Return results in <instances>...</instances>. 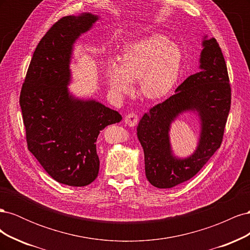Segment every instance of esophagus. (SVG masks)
Instances as JSON below:
<instances>
[{
    "instance_id": "esophagus-1",
    "label": "esophagus",
    "mask_w": 250,
    "mask_h": 250,
    "mask_svg": "<svg viewBox=\"0 0 250 250\" xmlns=\"http://www.w3.org/2000/svg\"><path fill=\"white\" fill-rule=\"evenodd\" d=\"M124 121H125V124L126 125L130 126V127H133V126H135V125L139 123V117H138V115H135L134 112H130V113H128V115L125 117Z\"/></svg>"
}]
</instances>
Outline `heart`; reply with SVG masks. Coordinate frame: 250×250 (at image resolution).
Returning a JSON list of instances; mask_svg holds the SVG:
<instances>
[{"instance_id": "obj_1", "label": "heart", "mask_w": 250, "mask_h": 250, "mask_svg": "<svg viewBox=\"0 0 250 250\" xmlns=\"http://www.w3.org/2000/svg\"><path fill=\"white\" fill-rule=\"evenodd\" d=\"M184 56L176 43L155 34L128 43L119 57L110 58L106 79L110 93L118 98L132 92L139 80L140 93L150 100L167 97L177 84Z\"/></svg>"}]
</instances>
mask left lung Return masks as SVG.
Returning <instances> with one entry per match:
<instances>
[{
    "label": "left lung",
    "instance_id": "1",
    "mask_svg": "<svg viewBox=\"0 0 250 250\" xmlns=\"http://www.w3.org/2000/svg\"><path fill=\"white\" fill-rule=\"evenodd\" d=\"M202 47L200 71L188 77L169 99L146 112L138 126L146 177L158 188L191 179L221 146L231 101L228 67L215 39L204 36ZM186 111L199 115L201 138L192 156L178 159L172 154L168 131L172 121Z\"/></svg>",
    "mask_w": 250,
    "mask_h": 250
}]
</instances>
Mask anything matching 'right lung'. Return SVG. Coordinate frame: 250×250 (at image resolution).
I'll return each instance as SVG.
<instances>
[{
	"mask_svg": "<svg viewBox=\"0 0 250 250\" xmlns=\"http://www.w3.org/2000/svg\"><path fill=\"white\" fill-rule=\"evenodd\" d=\"M98 19L82 13L56 21L37 44L20 95L29 151L53 179L72 187L97 178L98 135L122 120L118 111L78 99L67 88L73 44Z\"/></svg>",
	"mask_w": 250,
	"mask_h": 250,
	"instance_id": "obj_1",
	"label": "right lung"
}]
</instances>
